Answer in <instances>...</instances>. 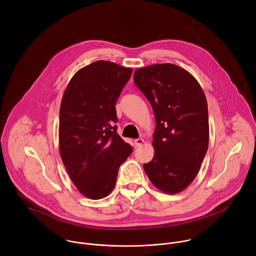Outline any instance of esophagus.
Masks as SVG:
<instances>
[{
    "instance_id": "34e87169",
    "label": "esophagus",
    "mask_w": 256,
    "mask_h": 256,
    "mask_svg": "<svg viewBox=\"0 0 256 256\" xmlns=\"http://www.w3.org/2000/svg\"><path fill=\"white\" fill-rule=\"evenodd\" d=\"M134 142V144H136V147H140V146L144 142V140H142V138H136Z\"/></svg>"
}]
</instances>
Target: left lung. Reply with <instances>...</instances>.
I'll use <instances>...</instances> for the list:
<instances>
[{
  "mask_svg": "<svg viewBox=\"0 0 256 256\" xmlns=\"http://www.w3.org/2000/svg\"><path fill=\"white\" fill-rule=\"evenodd\" d=\"M134 82L152 105L156 128L155 155L144 164L152 184L174 194L198 175L208 147L206 95L196 79L173 64H156L134 70Z\"/></svg>",
  "mask_w": 256,
  "mask_h": 256,
  "instance_id": "obj_1",
  "label": "left lung"
}]
</instances>
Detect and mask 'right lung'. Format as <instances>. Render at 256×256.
<instances>
[{
    "label": "right lung",
    "mask_w": 256,
    "mask_h": 256,
    "mask_svg": "<svg viewBox=\"0 0 256 256\" xmlns=\"http://www.w3.org/2000/svg\"><path fill=\"white\" fill-rule=\"evenodd\" d=\"M132 70L97 60L68 82L60 103L58 142L62 163L78 190L100 200L116 186L132 148L116 132V101Z\"/></svg>",
    "instance_id": "obj_1"
}]
</instances>
